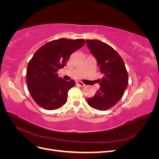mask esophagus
<instances>
[{
	"label": "esophagus",
	"instance_id": "obj_1",
	"mask_svg": "<svg viewBox=\"0 0 159 159\" xmlns=\"http://www.w3.org/2000/svg\"><path fill=\"white\" fill-rule=\"evenodd\" d=\"M76 84H77V85H78V86H80V87H84V86L85 85L83 82H81V81H77V83H76Z\"/></svg>",
	"mask_w": 159,
	"mask_h": 159
}]
</instances>
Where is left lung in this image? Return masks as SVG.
Here are the masks:
<instances>
[{"mask_svg":"<svg viewBox=\"0 0 159 159\" xmlns=\"http://www.w3.org/2000/svg\"><path fill=\"white\" fill-rule=\"evenodd\" d=\"M88 47L97 60L99 71L103 75L99 80L100 88L93 97L88 98L89 106L100 111L110 109L123 97L128 85V73L122 57L113 48L98 40H86Z\"/></svg>","mask_w":159,"mask_h":159,"instance_id":"1","label":"left lung"}]
</instances>
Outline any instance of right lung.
Here are the masks:
<instances>
[{
    "instance_id": "1",
    "label": "right lung",
    "mask_w": 159,
    "mask_h": 159,
    "mask_svg": "<svg viewBox=\"0 0 159 159\" xmlns=\"http://www.w3.org/2000/svg\"><path fill=\"white\" fill-rule=\"evenodd\" d=\"M84 44V39L63 38L46 43L34 53L28 64L26 83L32 98L40 107L55 110L66 103L68 91L75 82L64 80L57 71Z\"/></svg>"
}]
</instances>
